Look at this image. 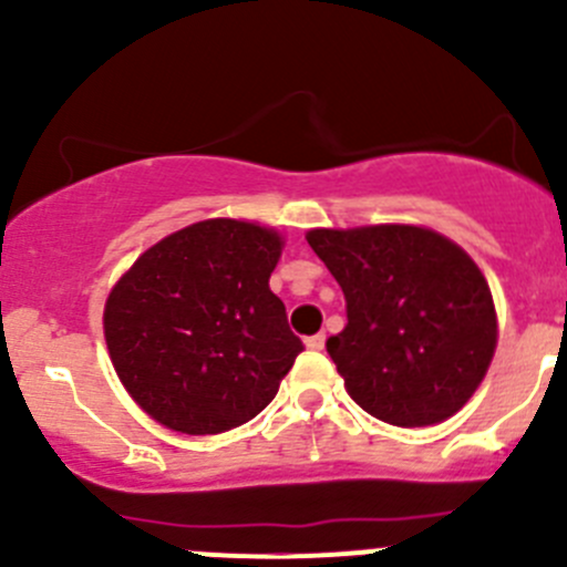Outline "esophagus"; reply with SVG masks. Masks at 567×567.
<instances>
[{
    "label": "esophagus",
    "instance_id": "34e87169",
    "mask_svg": "<svg viewBox=\"0 0 567 567\" xmlns=\"http://www.w3.org/2000/svg\"><path fill=\"white\" fill-rule=\"evenodd\" d=\"M323 342H326V334L307 337V348H310V351H323Z\"/></svg>",
    "mask_w": 567,
    "mask_h": 567
}]
</instances>
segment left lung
<instances>
[{
  "instance_id": "left-lung-1",
  "label": "left lung",
  "mask_w": 567,
  "mask_h": 567,
  "mask_svg": "<svg viewBox=\"0 0 567 567\" xmlns=\"http://www.w3.org/2000/svg\"><path fill=\"white\" fill-rule=\"evenodd\" d=\"M346 296L326 340L346 390L375 420L425 427L463 409L496 348L485 277L458 244L414 225L310 230Z\"/></svg>"
}]
</instances>
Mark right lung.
Listing matches in <instances>:
<instances>
[{
    "instance_id": "add662e5",
    "label": "right lung",
    "mask_w": 567,
    "mask_h": 567,
    "mask_svg": "<svg viewBox=\"0 0 567 567\" xmlns=\"http://www.w3.org/2000/svg\"><path fill=\"white\" fill-rule=\"evenodd\" d=\"M282 238L251 221L208 219L173 233L120 277L104 334L142 411L188 436L260 414L305 351L268 288Z\"/></svg>"
}]
</instances>
